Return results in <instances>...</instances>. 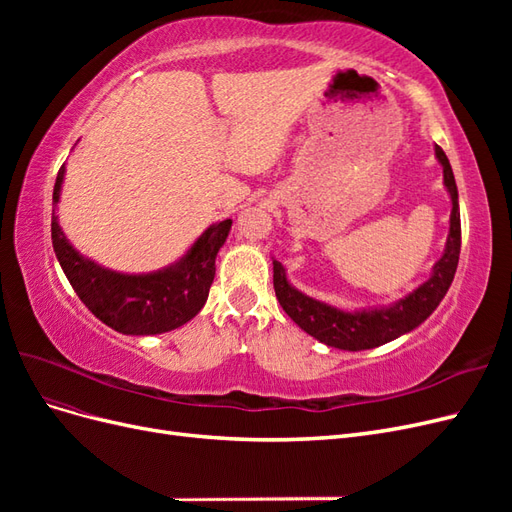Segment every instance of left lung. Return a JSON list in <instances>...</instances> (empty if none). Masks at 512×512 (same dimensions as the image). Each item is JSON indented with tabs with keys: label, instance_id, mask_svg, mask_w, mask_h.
<instances>
[{
	"label": "left lung",
	"instance_id": "obj_1",
	"mask_svg": "<svg viewBox=\"0 0 512 512\" xmlns=\"http://www.w3.org/2000/svg\"><path fill=\"white\" fill-rule=\"evenodd\" d=\"M436 158L444 168V185L453 200L451 230L442 258L433 267V273L425 284L418 286L408 297L399 299L391 307L361 309V312H344L316 301L307 294L292 288L286 280L282 262L273 260V288L275 297L284 307V312L299 324V327L316 337L318 342L339 350H367L382 346L391 339L410 333L418 324L425 322L433 309L440 305L446 290L451 288L459 262L461 250V220H459V194L451 162H448L442 147L436 145Z\"/></svg>",
	"mask_w": 512,
	"mask_h": 512
}]
</instances>
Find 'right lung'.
I'll return each instance as SVG.
<instances>
[{
	"instance_id": "add662e5",
	"label": "right lung",
	"mask_w": 512,
	"mask_h": 512,
	"mask_svg": "<svg viewBox=\"0 0 512 512\" xmlns=\"http://www.w3.org/2000/svg\"><path fill=\"white\" fill-rule=\"evenodd\" d=\"M66 166L59 168L53 205L59 203ZM232 220L209 226L175 265L156 273L126 275L83 258L68 243L53 209V250L79 299L89 312L123 335H158L173 331L203 309L215 277V256L224 245Z\"/></svg>"
}]
</instances>
